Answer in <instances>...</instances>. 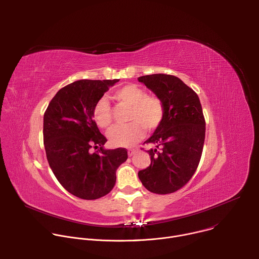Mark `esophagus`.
<instances>
[{
  "label": "esophagus",
  "mask_w": 259,
  "mask_h": 259,
  "mask_svg": "<svg viewBox=\"0 0 259 259\" xmlns=\"http://www.w3.org/2000/svg\"><path fill=\"white\" fill-rule=\"evenodd\" d=\"M135 153H136V150H135V149H129V150H128V156H129V157L133 156Z\"/></svg>",
  "instance_id": "obj_1"
}]
</instances>
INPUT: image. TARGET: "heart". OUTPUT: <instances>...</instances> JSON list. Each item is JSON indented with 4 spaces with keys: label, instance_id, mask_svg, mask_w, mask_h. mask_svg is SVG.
<instances>
[{
    "label": "heart",
    "instance_id": "heart-1",
    "mask_svg": "<svg viewBox=\"0 0 259 259\" xmlns=\"http://www.w3.org/2000/svg\"><path fill=\"white\" fill-rule=\"evenodd\" d=\"M113 97L122 105L130 107L124 126H117L108 132L109 141L114 145H130L139 140L146 131H154L163 123L165 105L163 100L156 95H147L146 91L135 85H126L114 91ZM92 116L98 127L109 129L114 122L112 106L104 98L96 101Z\"/></svg>",
    "mask_w": 259,
    "mask_h": 259
}]
</instances>
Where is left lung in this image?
I'll return each mask as SVG.
<instances>
[{
	"label": "left lung",
	"mask_w": 259,
	"mask_h": 259,
	"mask_svg": "<svg viewBox=\"0 0 259 259\" xmlns=\"http://www.w3.org/2000/svg\"><path fill=\"white\" fill-rule=\"evenodd\" d=\"M138 81L165 105L163 123L144 142L156 146L147 151L151 165L138 177L151 193L171 194L186 186L199 166L206 131L202 105L198 94L175 76L155 73Z\"/></svg>",
	"instance_id": "1"
}]
</instances>
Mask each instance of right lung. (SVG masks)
I'll return each instance as SVG.
<instances>
[{"label":"right lung","instance_id":"obj_1","mask_svg":"<svg viewBox=\"0 0 259 259\" xmlns=\"http://www.w3.org/2000/svg\"><path fill=\"white\" fill-rule=\"evenodd\" d=\"M119 80H80L61 88L44 114L43 137L47 160L61 186L71 195L96 200L116 183V171L127 150H103L107 139L100 133L92 110L98 99ZM100 150L91 154L92 147Z\"/></svg>","mask_w":259,"mask_h":259}]
</instances>
